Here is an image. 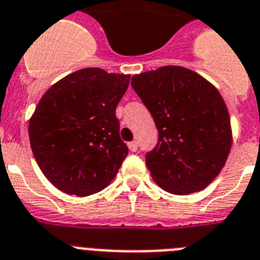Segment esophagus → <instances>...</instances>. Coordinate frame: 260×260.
Segmentation results:
<instances>
[{
    "label": "esophagus",
    "mask_w": 260,
    "mask_h": 260,
    "mask_svg": "<svg viewBox=\"0 0 260 260\" xmlns=\"http://www.w3.org/2000/svg\"><path fill=\"white\" fill-rule=\"evenodd\" d=\"M128 148H129L132 152H136L137 148H139L137 141H131V143H128Z\"/></svg>",
    "instance_id": "obj_1"
}]
</instances>
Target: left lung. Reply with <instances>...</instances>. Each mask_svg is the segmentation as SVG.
Here are the masks:
<instances>
[{
    "mask_svg": "<svg viewBox=\"0 0 260 260\" xmlns=\"http://www.w3.org/2000/svg\"><path fill=\"white\" fill-rule=\"evenodd\" d=\"M131 84L159 131L157 144L145 155L152 179L175 195L206 188L233 145L229 111L218 89L175 65L135 75Z\"/></svg>",
    "mask_w": 260,
    "mask_h": 260,
    "instance_id": "obj_1",
    "label": "left lung"
}]
</instances>
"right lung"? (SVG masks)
<instances>
[{
  "label": "right lung",
  "mask_w": 260,
  "mask_h": 260,
  "mask_svg": "<svg viewBox=\"0 0 260 260\" xmlns=\"http://www.w3.org/2000/svg\"><path fill=\"white\" fill-rule=\"evenodd\" d=\"M129 79L100 68L80 69L41 97L29 120V139L40 170L56 188L88 196L115 179L128 155L116 107Z\"/></svg>",
  "instance_id": "obj_1"
}]
</instances>
